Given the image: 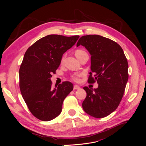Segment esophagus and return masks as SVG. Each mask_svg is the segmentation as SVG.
<instances>
[{
    "mask_svg": "<svg viewBox=\"0 0 146 146\" xmlns=\"http://www.w3.org/2000/svg\"><path fill=\"white\" fill-rule=\"evenodd\" d=\"M80 88L78 86L74 85V90H80Z\"/></svg>",
    "mask_w": 146,
    "mask_h": 146,
    "instance_id": "1",
    "label": "esophagus"
}]
</instances>
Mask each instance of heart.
Wrapping results in <instances>:
<instances>
[{
	"label": "heart",
	"mask_w": 146,
	"mask_h": 146,
	"mask_svg": "<svg viewBox=\"0 0 146 146\" xmlns=\"http://www.w3.org/2000/svg\"><path fill=\"white\" fill-rule=\"evenodd\" d=\"M75 54H76V56H77V58L78 59L80 58L81 56H82L83 55H85V54H87V53L84 51L83 50H82V49H78V50H77L76 51V53H75ZM63 58H62V60H61V61H63ZM72 78L75 81H77L78 80V77L77 76H74L72 77Z\"/></svg>",
	"instance_id": "b5f03b06"
}]
</instances>
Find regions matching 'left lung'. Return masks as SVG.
Returning a JSON list of instances; mask_svg holds the SVG:
<instances>
[{
	"label": "left lung",
	"instance_id": "1",
	"mask_svg": "<svg viewBox=\"0 0 146 146\" xmlns=\"http://www.w3.org/2000/svg\"><path fill=\"white\" fill-rule=\"evenodd\" d=\"M91 55L88 83L97 82L98 88L85 86L86 97L82 107L89 115L102 118L115 110L121 102L129 79L128 62L121 47L108 38L97 35L83 36L77 43Z\"/></svg>",
	"mask_w": 146,
	"mask_h": 146
}]
</instances>
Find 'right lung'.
Here are the masks:
<instances>
[{"mask_svg":"<svg viewBox=\"0 0 146 146\" xmlns=\"http://www.w3.org/2000/svg\"><path fill=\"white\" fill-rule=\"evenodd\" d=\"M79 37L47 35L25 53L19 69L20 90L30 111L39 120L48 121L58 116L64 99L73 90L69 82L53 88L50 78L58 68L64 53Z\"/></svg>","mask_w":146,"mask_h":146,"instance_id":"1","label":"right lung"}]
</instances>
